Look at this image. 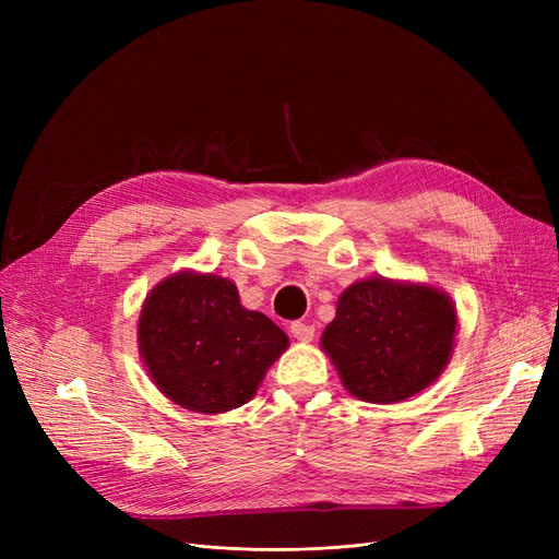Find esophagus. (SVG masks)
Returning <instances> with one entry per match:
<instances>
[{
    "instance_id": "1",
    "label": "esophagus",
    "mask_w": 559,
    "mask_h": 559,
    "mask_svg": "<svg viewBox=\"0 0 559 559\" xmlns=\"http://www.w3.org/2000/svg\"><path fill=\"white\" fill-rule=\"evenodd\" d=\"M292 335L300 343H310L314 337V326L310 324H302V321H294L292 324Z\"/></svg>"
}]
</instances>
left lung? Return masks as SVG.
I'll list each match as a JSON object with an SVG mask.
<instances>
[{"mask_svg": "<svg viewBox=\"0 0 559 559\" xmlns=\"http://www.w3.org/2000/svg\"><path fill=\"white\" fill-rule=\"evenodd\" d=\"M456 335L452 298L431 284L370 277L349 284L321 349L352 396L401 403L443 373Z\"/></svg>", "mask_w": 559, "mask_h": 559, "instance_id": "1", "label": "left lung"}]
</instances>
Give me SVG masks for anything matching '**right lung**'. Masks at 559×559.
<instances>
[{
	"mask_svg": "<svg viewBox=\"0 0 559 559\" xmlns=\"http://www.w3.org/2000/svg\"><path fill=\"white\" fill-rule=\"evenodd\" d=\"M138 343L148 378L167 399L218 415L253 399L289 337L263 312L247 310L230 280L179 270L146 294Z\"/></svg>",
	"mask_w": 559,
	"mask_h": 559,
	"instance_id": "obj_1",
	"label": "right lung"
}]
</instances>
